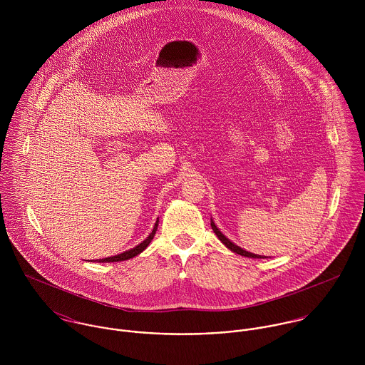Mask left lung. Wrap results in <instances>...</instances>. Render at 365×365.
Instances as JSON below:
<instances>
[{"mask_svg":"<svg viewBox=\"0 0 365 365\" xmlns=\"http://www.w3.org/2000/svg\"><path fill=\"white\" fill-rule=\"evenodd\" d=\"M210 226H212V230H213V233L219 237V240L227 247V249H230L232 252H235V253H237V255H240V256H245V257H250V259H264V257H261L259 255H253V253H249V252H246V250H243V249H240L239 246H236L235 243H232L225 235H222V232L215 226V223H213V220H210Z\"/></svg>","mask_w":365,"mask_h":365,"instance_id":"1","label":"left lung"}]
</instances>
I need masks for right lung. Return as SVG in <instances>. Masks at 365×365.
Returning <instances> with one entry per match:
<instances>
[{
  "label": "right lung",
  "mask_w": 365,
  "mask_h": 365,
  "mask_svg": "<svg viewBox=\"0 0 365 365\" xmlns=\"http://www.w3.org/2000/svg\"><path fill=\"white\" fill-rule=\"evenodd\" d=\"M157 226H158V220H157L156 225H155V227H153V230H152V233L149 235V237H148L145 242H142L139 246H136V247H133V249H130V250H128V252H125V253H120V255H118V256L103 259V260H100V262H116V261L129 260V259H132V257L140 255V253L150 245V242L153 240V237H155V235H156Z\"/></svg>",
  "instance_id": "obj_1"
}]
</instances>
